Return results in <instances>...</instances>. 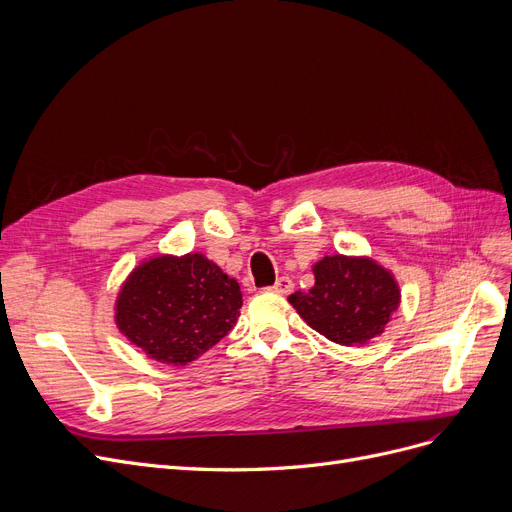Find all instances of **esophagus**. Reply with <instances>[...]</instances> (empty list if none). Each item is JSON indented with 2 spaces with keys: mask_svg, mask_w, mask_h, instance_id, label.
<instances>
[{
  "mask_svg": "<svg viewBox=\"0 0 512 512\" xmlns=\"http://www.w3.org/2000/svg\"><path fill=\"white\" fill-rule=\"evenodd\" d=\"M275 294H281V296H285V294H289L291 289H294V281H291L289 277H281V279H277V283L271 287Z\"/></svg>",
  "mask_w": 512,
  "mask_h": 512,
  "instance_id": "esophagus-1",
  "label": "esophagus"
}]
</instances>
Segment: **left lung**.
I'll use <instances>...</instances> for the list:
<instances>
[{"label": "left lung", "mask_w": 512, "mask_h": 512, "mask_svg": "<svg viewBox=\"0 0 512 512\" xmlns=\"http://www.w3.org/2000/svg\"><path fill=\"white\" fill-rule=\"evenodd\" d=\"M312 273L314 285L287 300L314 331L339 346H362L381 335L400 306L394 273L369 256H325Z\"/></svg>", "instance_id": "obj_1"}]
</instances>
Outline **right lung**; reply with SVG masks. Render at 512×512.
I'll list each match as a JSON object with an SVG mask.
<instances>
[{"mask_svg": "<svg viewBox=\"0 0 512 512\" xmlns=\"http://www.w3.org/2000/svg\"><path fill=\"white\" fill-rule=\"evenodd\" d=\"M241 304L239 283L204 254H160L120 287L114 321L145 356L183 367L233 329Z\"/></svg>", "mask_w": 512, "mask_h": 512, "instance_id": "add662e5", "label": "right lung"}]
</instances>
